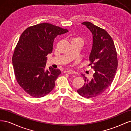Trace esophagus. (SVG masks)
I'll use <instances>...</instances> for the list:
<instances>
[{
	"instance_id": "esophagus-1",
	"label": "esophagus",
	"mask_w": 131,
	"mask_h": 131,
	"mask_svg": "<svg viewBox=\"0 0 131 131\" xmlns=\"http://www.w3.org/2000/svg\"><path fill=\"white\" fill-rule=\"evenodd\" d=\"M64 73H67V74H73L74 73V72L73 70H64Z\"/></svg>"
}]
</instances>
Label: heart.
<instances>
[{
	"label": "heart",
	"instance_id": "1",
	"mask_svg": "<svg viewBox=\"0 0 131 131\" xmlns=\"http://www.w3.org/2000/svg\"><path fill=\"white\" fill-rule=\"evenodd\" d=\"M81 40V41H82V39H81V38H80V37H75V38H74L72 39V40Z\"/></svg>",
	"mask_w": 131,
	"mask_h": 131
}]
</instances>
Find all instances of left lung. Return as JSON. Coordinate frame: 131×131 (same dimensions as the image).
Masks as SVG:
<instances>
[{"mask_svg": "<svg viewBox=\"0 0 131 131\" xmlns=\"http://www.w3.org/2000/svg\"><path fill=\"white\" fill-rule=\"evenodd\" d=\"M82 24L86 26L93 35L89 65L94 73L91 80L81 74L85 83L77 92L82 97L91 98L100 96L112 84L117 68V57L113 39L105 30L90 22H82Z\"/></svg>", "mask_w": 131, "mask_h": 131, "instance_id": "1", "label": "left lung"}]
</instances>
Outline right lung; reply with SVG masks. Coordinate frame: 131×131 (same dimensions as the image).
Segmentation results:
<instances>
[{
    "instance_id": "obj_1",
    "label": "right lung",
    "mask_w": 131,
    "mask_h": 131,
    "mask_svg": "<svg viewBox=\"0 0 131 131\" xmlns=\"http://www.w3.org/2000/svg\"><path fill=\"white\" fill-rule=\"evenodd\" d=\"M67 29L42 23L29 27L22 33L13 54V64L19 85L30 96L40 98L52 91L61 70L45 69L46 56L52 52L54 38Z\"/></svg>"
}]
</instances>
